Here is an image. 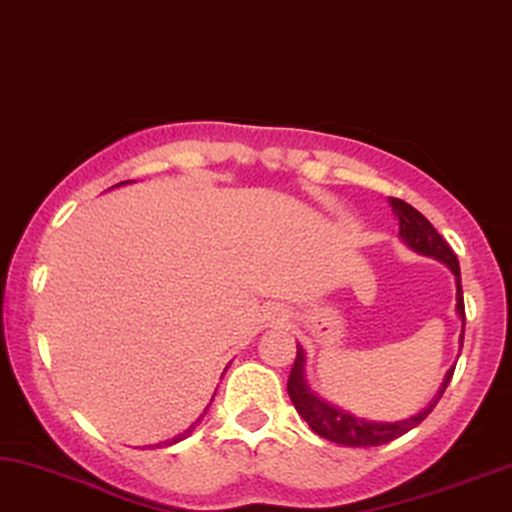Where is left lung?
I'll return each mask as SVG.
<instances>
[{"label":"left lung","mask_w":512,"mask_h":512,"mask_svg":"<svg viewBox=\"0 0 512 512\" xmlns=\"http://www.w3.org/2000/svg\"><path fill=\"white\" fill-rule=\"evenodd\" d=\"M391 208L395 217H398V227H400V238L410 245L414 252L426 257H435L442 264H447L452 269V274L456 278V313H459L463 325H466V311H463V290H461V269H459V260H456L454 250L449 248L445 238H442L431 222L426 220L424 215L419 213L417 208H412L410 203L400 201V199H391ZM459 344L463 346V330L459 337ZM304 349L297 344V358L292 363L290 377H288V395L295 405V410L299 412L306 424L311 426L313 433H318L320 438L337 442V445H346V447H377L384 445V442H391L400 435H405L407 431H412L414 426H419L428 414L433 412V407L438 405V400L445 393V388L452 381L454 367L445 374V381H442L438 395L433 398V403L421 410L419 414H414L410 419L403 421H367L360 417H353L351 412L339 410L337 405L325 403L323 398H318L316 393L311 391L309 384L304 379Z\"/></svg>","instance_id":"obj_1"}]
</instances>
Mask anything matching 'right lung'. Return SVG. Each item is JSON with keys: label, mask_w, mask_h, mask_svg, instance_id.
Listing matches in <instances>:
<instances>
[{"label": "right lung", "mask_w": 512, "mask_h": 512, "mask_svg": "<svg viewBox=\"0 0 512 512\" xmlns=\"http://www.w3.org/2000/svg\"><path fill=\"white\" fill-rule=\"evenodd\" d=\"M128 182H131V180H128ZM128 182H119V185H128ZM119 185H114V187H119ZM203 414H206V412H203ZM203 414H201V417H199V419H196V421H194V424H192V426H189V428H187V431H185V433H180V435H175V438H173V440H166V442H159V445H154V447H161V445H175V442H180V440H185V438H187V435H189V433H192V431H194V428H196V426H199V421H201V419H203Z\"/></svg>", "instance_id": "right-lung-1"}]
</instances>
